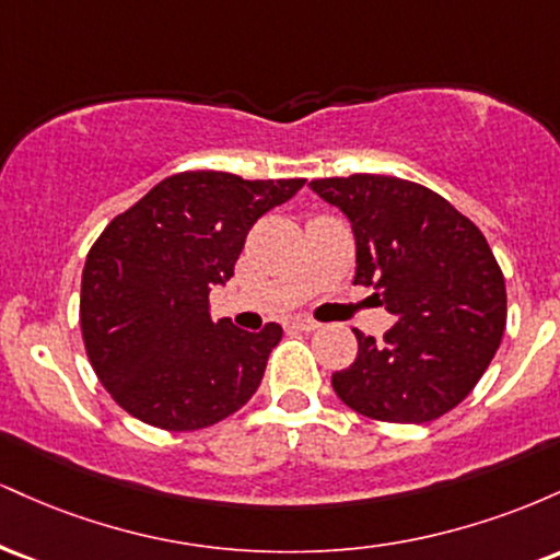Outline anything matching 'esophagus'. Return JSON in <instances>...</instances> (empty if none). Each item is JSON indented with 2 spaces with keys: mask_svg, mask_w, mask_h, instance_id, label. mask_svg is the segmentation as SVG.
<instances>
[{
  "mask_svg": "<svg viewBox=\"0 0 560 560\" xmlns=\"http://www.w3.org/2000/svg\"><path fill=\"white\" fill-rule=\"evenodd\" d=\"M289 329H294V331H316L318 329V320H313V318H292L289 320Z\"/></svg>",
  "mask_w": 560,
  "mask_h": 560,
  "instance_id": "1",
  "label": "esophagus"
}]
</instances>
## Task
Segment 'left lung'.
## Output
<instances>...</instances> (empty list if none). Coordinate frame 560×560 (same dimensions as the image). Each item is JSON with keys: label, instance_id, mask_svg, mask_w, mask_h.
<instances>
[{"label": "left lung", "instance_id": "8db88e82", "mask_svg": "<svg viewBox=\"0 0 560 560\" xmlns=\"http://www.w3.org/2000/svg\"><path fill=\"white\" fill-rule=\"evenodd\" d=\"M350 218L352 284L395 316L382 342L355 329L358 358L331 376L347 408L374 421L427 423L477 387L505 331V279L485 234L445 197L397 176L316 178Z\"/></svg>", "mask_w": 560, "mask_h": 560}]
</instances>
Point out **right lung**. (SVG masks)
<instances>
[{
  "label": "right lung",
  "mask_w": 560,
  "mask_h": 560,
  "mask_svg": "<svg viewBox=\"0 0 560 560\" xmlns=\"http://www.w3.org/2000/svg\"><path fill=\"white\" fill-rule=\"evenodd\" d=\"M302 184L184 171L96 236L81 276L83 347L126 413L165 432H195L255 395L281 326L249 334L215 324L208 294L234 276L253 223Z\"/></svg>",
  "instance_id": "add662e5"
}]
</instances>
